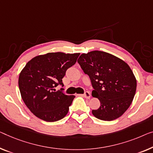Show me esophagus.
Segmentation results:
<instances>
[{
	"label": "esophagus",
	"mask_w": 153,
	"mask_h": 153,
	"mask_svg": "<svg viewBox=\"0 0 153 153\" xmlns=\"http://www.w3.org/2000/svg\"><path fill=\"white\" fill-rule=\"evenodd\" d=\"M84 97H85V98H86V99H89L90 97H91V93H90L89 92H88V91H86V92L84 93Z\"/></svg>",
	"instance_id": "esophagus-1"
}]
</instances>
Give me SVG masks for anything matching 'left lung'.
<instances>
[{
	"instance_id": "obj_1",
	"label": "left lung",
	"mask_w": 153,
	"mask_h": 153,
	"mask_svg": "<svg viewBox=\"0 0 153 153\" xmlns=\"http://www.w3.org/2000/svg\"><path fill=\"white\" fill-rule=\"evenodd\" d=\"M89 76L100 106L93 110L97 119L112 121L120 117L131 105L135 95L137 80L127 63L112 54L101 51L82 53L77 60Z\"/></svg>"
}]
</instances>
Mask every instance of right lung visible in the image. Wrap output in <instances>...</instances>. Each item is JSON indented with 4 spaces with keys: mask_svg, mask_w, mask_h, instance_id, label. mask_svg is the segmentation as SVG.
<instances>
[{
    "mask_svg": "<svg viewBox=\"0 0 153 153\" xmlns=\"http://www.w3.org/2000/svg\"><path fill=\"white\" fill-rule=\"evenodd\" d=\"M79 56V53H48L26 64L19 75L18 86L22 100L34 115L49 122L67 115L75 96L56 91L55 87L64 86L62 79Z\"/></svg>",
    "mask_w": 153,
    "mask_h": 153,
    "instance_id": "add662e5",
    "label": "right lung"
}]
</instances>
